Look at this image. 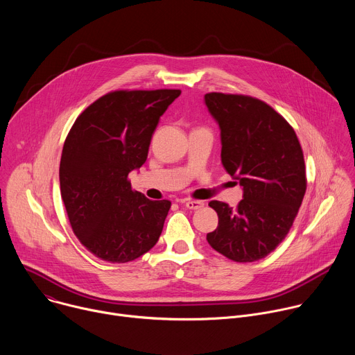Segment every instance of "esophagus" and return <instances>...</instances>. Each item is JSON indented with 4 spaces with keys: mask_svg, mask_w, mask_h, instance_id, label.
I'll use <instances>...</instances> for the list:
<instances>
[{
    "mask_svg": "<svg viewBox=\"0 0 355 355\" xmlns=\"http://www.w3.org/2000/svg\"><path fill=\"white\" fill-rule=\"evenodd\" d=\"M184 205H185V208H187V209L196 211V209H199V208L204 207V202H202V200H193V199H189V200H187V202H185Z\"/></svg>",
    "mask_w": 355,
    "mask_h": 355,
    "instance_id": "obj_1",
    "label": "esophagus"
}]
</instances>
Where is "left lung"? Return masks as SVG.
Here are the masks:
<instances>
[{
  "label": "left lung",
  "mask_w": 355,
  "mask_h": 355,
  "mask_svg": "<svg viewBox=\"0 0 355 355\" xmlns=\"http://www.w3.org/2000/svg\"><path fill=\"white\" fill-rule=\"evenodd\" d=\"M205 105L220 129L222 164L243 189L236 209L209 202L219 223L207 240L237 263L264 259L288 234L306 192L302 147L292 126L260 99L209 92Z\"/></svg>",
  "instance_id": "1"
}]
</instances>
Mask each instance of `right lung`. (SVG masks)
<instances>
[{
    "label": "right lung",
    "mask_w": 355,
    "mask_h": 355,
    "mask_svg": "<svg viewBox=\"0 0 355 355\" xmlns=\"http://www.w3.org/2000/svg\"><path fill=\"white\" fill-rule=\"evenodd\" d=\"M180 89L114 91L96 99L74 122L63 146L60 192L73 232L98 259L128 263L153 247L170 200L132 191L160 116Z\"/></svg>",
    "instance_id": "add662e5"
}]
</instances>
